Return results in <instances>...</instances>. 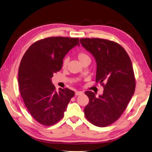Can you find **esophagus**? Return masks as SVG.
<instances>
[{"label": "esophagus", "instance_id": "34e87169", "mask_svg": "<svg viewBox=\"0 0 152 152\" xmlns=\"http://www.w3.org/2000/svg\"><path fill=\"white\" fill-rule=\"evenodd\" d=\"M83 92H81V91H76V92H75V95L76 96H78V95H80L81 94H82Z\"/></svg>", "mask_w": 152, "mask_h": 152}]
</instances>
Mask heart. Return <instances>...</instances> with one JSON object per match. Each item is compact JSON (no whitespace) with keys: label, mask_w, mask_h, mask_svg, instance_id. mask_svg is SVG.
Masks as SVG:
<instances>
[{"label":"heart","mask_w":152,"mask_h":152,"mask_svg":"<svg viewBox=\"0 0 152 152\" xmlns=\"http://www.w3.org/2000/svg\"><path fill=\"white\" fill-rule=\"evenodd\" d=\"M77 57H78V60L82 63V64H83L84 62L88 61V60H91L89 55L87 54L86 53H85V52H79V53L77 54ZM68 63H69L68 57L64 58V60H63V61H62V68H66L68 65Z\"/></svg>","instance_id":"heart-1"}]
</instances>
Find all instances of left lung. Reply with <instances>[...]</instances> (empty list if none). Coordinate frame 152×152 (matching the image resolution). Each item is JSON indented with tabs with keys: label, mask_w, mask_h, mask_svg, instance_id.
Returning <instances> with one entry per match:
<instances>
[{
	"label": "left lung",
	"mask_w": 152,
	"mask_h": 152,
	"mask_svg": "<svg viewBox=\"0 0 152 152\" xmlns=\"http://www.w3.org/2000/svg\"><path fill=\"white\" fill-rule=\"evenodd\" d=\"M80 42L95 58L96 82L104 87L102 95L98 97L92 91L85 92L89 98L85 116L94 126H110L123 114L135 92L132 61L125 49L114 41L86 38H80Z\"/></svg>",
	"instance_id": "obj_1"
}]
</instances>
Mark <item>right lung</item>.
Returning <instances> with one entry per match:
<instances>
[{"instance_id": "right-lung-1", "label": "right lung", "mask_w": 152, "mask_h": 152, "mask_svg": "<svg viewBox=\"0 0 152 152\" xmlns=\"http://www.w3.org/2000/svg\"><path fill=\"white\" fill-rule=\"evenodd\" d=\"M79 46L78 38L52 37L37 41L30 46L18 69L20 95L35 120L52 126L64 116L67 105L74 96L68 88L56 90L51 78L61 70L65 55Z\"/></svg>"}]
</instances>
